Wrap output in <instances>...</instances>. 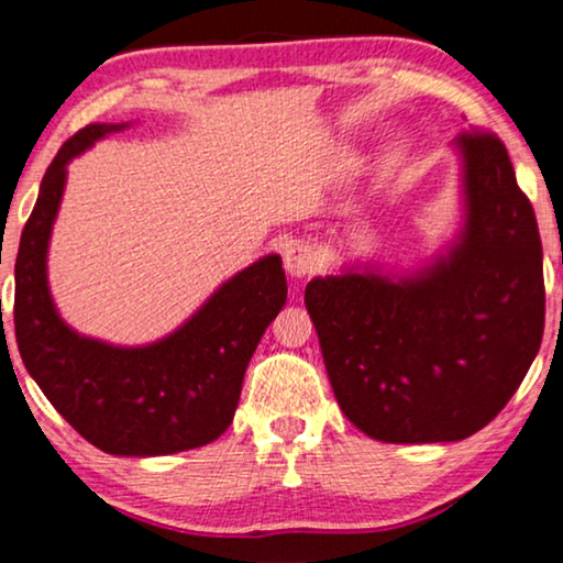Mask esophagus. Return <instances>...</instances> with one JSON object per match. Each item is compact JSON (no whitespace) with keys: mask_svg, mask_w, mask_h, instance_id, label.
Returning <instances> with one entry per match:
<instances>
[{"mask_svg":"<svg viewBox=\"0 0 563 563\" xmlns=\"http://www.w3.org/2000/svg\"><path fill=\"white\" fill-rule=\"evenodd\" d=\"M284 268L295 279L312 274L318 268V251H314V245L307 241H289L287 249H284Z\"/></svg>","mask_w":563,"mask_h":563,"instance_id":"obj_1","label":"esophagus"}]
</instances>
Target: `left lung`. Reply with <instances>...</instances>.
Wrapping results in <instances>:
<instances>
[{
  "mask_svg": "<svg viewBox=\"0 0 563 563\" xmlns=\"http://www.w3.org/2000/svg\"><path fill=\"white\" fill-rule=\"evenodd\" d=\"M461 225L415 268L343 266L305 305L345 418L384 443L464 441L510 402L543 338L533 205L495 135L464 133Z\"/></svg>",
  "mask_w": 563,
  "mask_h": 563,
  "instance_id": "left-lung-1",
  "label": "left lung"
}]
</instances>
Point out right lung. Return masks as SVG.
Wrapping results in <instances>:
<instances>
[{
    "label": "right lung",
    "mask_w": 563,
    "mask_h": 563,
    "mask_svg": "<svg viewBox=\"0 0 563 563\" xmlns=\"http://www.w3.org/2000/svg\"><path fill=\"white\" fill-rule=\"evenodd\" d=\"M130 122H91L45 172L14 264V338L27 374L68 426L112 456H168L212 443L233 422L256 345L287 302L276 253L222 282L179 328L145 345L76 333L48 287V245L66 168Z\"/></svg>",
    "instance_id": "1"
}]
</instances>
